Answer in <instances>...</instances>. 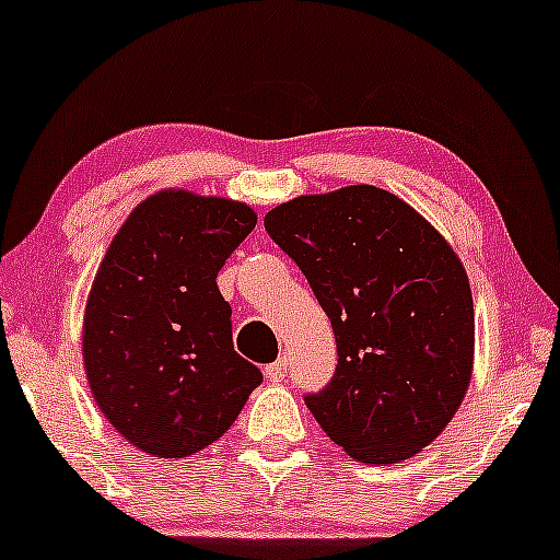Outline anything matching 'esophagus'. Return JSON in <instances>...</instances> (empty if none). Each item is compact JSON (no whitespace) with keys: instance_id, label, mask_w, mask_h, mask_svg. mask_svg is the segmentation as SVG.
<instances>
[{"instance_id":"obj_1","label":"esophagus","mask_w":560,"mask_h":560,"mask_svg":"<svg viewBox=\"0 0 560 560\" xmlns=\"http://www.w3.org/2000/svg\"><path fill=\"white\" fill-rule=\"evenodd\" d=\"M264 375H267V381H272V383H278V381L285 378V375H288V360H285V357H280L278 362L267 364Z\"/></svg>"}]
</instances>
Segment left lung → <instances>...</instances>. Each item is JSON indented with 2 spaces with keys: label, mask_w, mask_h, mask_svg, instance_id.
I'll return each mask as SVG.
<instances>
[{
  "label": "left lung",
  "mask_w": 560,
  "mask_h": 560,
  "mask_svg": "<svg viewBox=\"0 0 560 560\" xmlns=\"http://www.w3.org/2000/svg\"><path fill=\"white\" fill-rule=\"evenodd\" d=\"M336 332L338 368L306 407L368 466L418 455L466 399L474 296L460 256L410 203L373 185L299 196L264 217Z\"/></svg>",
  "instance_id": "1"
}]
</instances>
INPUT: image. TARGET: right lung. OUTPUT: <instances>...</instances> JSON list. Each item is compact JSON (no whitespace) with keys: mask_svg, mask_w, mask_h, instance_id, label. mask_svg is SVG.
<instances>
[{"mask_svg":"<svg viewBox=\"0 0 560 560\" xmlns=\"http://www.w3.org/2000/svg\"><path fill=\"white\" fill-rule=\"evenodd\" d=\"M254 228L248 203L166 187L110 241L86 299L81 357L100 412L131 447L196 455L261 383L232 347V310L217 288Z\"/></svg>","mask_w":560,"mask_h":560,"instance_id":"right-lung-1","label":"right lung"}]
</instances>
